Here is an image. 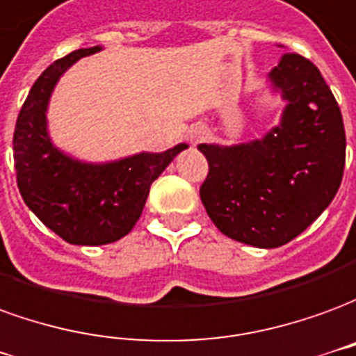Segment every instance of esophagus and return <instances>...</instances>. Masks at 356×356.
<instances>
[{
	"instance_id": "1",
	"label": "esophagus",
	"mask_w": 356,
	"mask_h": 356,
	"mask_svg": "<svg viewBox=\"0 0 356 356\" xmlns=\"http://www.w3.org/2000/svg\"><path fill=\"white\" fill-rule=\"evenodd\" d=\"M207 136H209V130H207L205 126H195V128L190 132V142L191 143L203 142Z\"/></svg>"
}]
</instances>
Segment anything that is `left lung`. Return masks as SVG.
Returning a JSON list of instances; mask_svg holds the SVG:
<instances>
[{"label": "left lung", "mask_w": 356, "mask_h": 356, "mask_svg": "<svg viewBox=\"0 0 356 356\" xmlns=\"http://www.w3.org/2000/svg\"><path fill=\"white\" fill-rule=\"evenodd\" d=\"M268 76L287 102L276 128L232 147L199 145L207 214L224 236L263 249L286 245L324 213L345 166L343 118L320 70L286 53Z\"/></svg>", "instance_id": "1"}]
</instances>
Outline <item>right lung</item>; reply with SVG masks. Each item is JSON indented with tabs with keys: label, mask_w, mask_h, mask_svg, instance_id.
<instances>
[{
	"label": "right lung",
	"mask_w": 356,
	"mask_h": 356,
	"mask_svg": "<svg viewBox=\"0 0 356 356\" xmlns=\"http://www.w3.org/2000/svg\"><path fill=\"white\" fill-rule=\"evenodd\" d=\"M102 47L57 59L40 74L22 105L15 136L17 186L42 222L72 245H105L124 238L142 216L151 184L188 145L165 153H138L105 165L80 163L49 140L45 109L57 80L70 65Z\"/></svg>",
	"instance_id": "1"
}]
</instances>
